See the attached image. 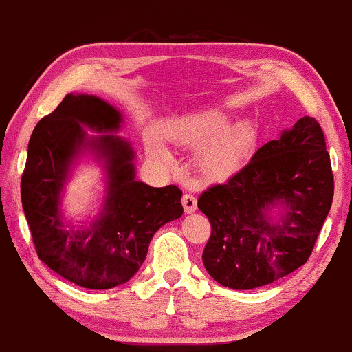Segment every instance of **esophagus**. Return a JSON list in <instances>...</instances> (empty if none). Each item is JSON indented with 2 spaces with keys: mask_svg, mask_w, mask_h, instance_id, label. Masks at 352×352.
I'll list each match as a JSON object with an SVG mask.
<instances>
[{
  "mask_svg": "<svg viewBox=\"0 0 352 352\" xmlns=\"http://www.w3.org/2000/svg\"><path fill=\"white\" fill-rule=\"evenodd\" d=\"M197 204H198L197 198H195L192 193H184L182 206H184V210H186L187 214L195 212V210H197Z\"/></svg>",
  "mask_w": 352,
  "mask_h": 352,
  "instance_id": "34e87169",
  "label": "esophagus"
}]
</instances>
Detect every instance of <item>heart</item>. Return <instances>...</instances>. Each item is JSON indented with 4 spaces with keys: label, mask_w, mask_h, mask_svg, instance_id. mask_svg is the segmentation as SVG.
<instances>
[{
    "label": "heart",
    "mask_w": 352,
    "mask_h": 352,
    "mask_svg": "<svg viewBox=\"0 0 352 352\" xmlns=\"http://www.w3.org/2000/svg\"><path fill=\"white\" fill-rule=\"evenodd\" d=\"M228 116L220 111H203L184 116L165 129L170 143L182 149H197L195 168L208 179H225L241 168L255 144L256 135L248 124L229 126ZM151 154L170 162L171 154L162 140H151Z\"/></svg>",
    "instance_id": "1"
}]
</instances>
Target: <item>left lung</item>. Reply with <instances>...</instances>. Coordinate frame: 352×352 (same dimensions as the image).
<instances>
[{"mask_svg": "<svg viewBox=\"0 0 352 352\" xmlns=\"http://www.w3.org/2000/svg\"><path fill=\"white\" fill-rule=\"evenodd\" d=\"M332 198L326 138L320 122L304 116L198 198V209L210 221L204 267L231 289H253L294 272L310 258ZM277 202L287 212L274 226L267 209Z\"/></svg>", "mask_w": 352, "mask_h": 352, "instance_id": "obj_1", "label": "left lung"}]
</instances>
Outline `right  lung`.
Listing matches in <instances>:
<instances>
[{"label": "right lung", "instance_id": "right-lung-1", "mask_svg": "<svg viewBox=\"0 0 352 352\" xmlns=\"http://www.w3.org/2000/svg\"><path fill=\"white\" fill-rule=\"evenodd\" d=\"M121 113L99 97L67 94L32 131L21 175V206L41 261L69 282L108 289L131 280L142 266L154 232L179 219L182 190L151 187L135 179L133 151L124 140L86 138L120 129ZM91 147L107 159L109 193L101 217L88 230H64L58 193L79 149Z\"/></svg>", "mask_w": 352, "mask_h": 352}]
</instances>
